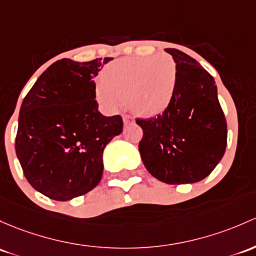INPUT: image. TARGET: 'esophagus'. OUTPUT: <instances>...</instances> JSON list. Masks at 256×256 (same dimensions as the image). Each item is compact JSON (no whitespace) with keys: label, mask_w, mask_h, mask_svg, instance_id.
<instances>
[{"label":"esophagus","mask_w":256,"mask_h":256,"mask_svg":"<svg viewBox=\"0 0 256 256\" xmlns=\"http://www.w3.org/2000/svg\"><path fill=\"white\" fill-rule=\"evenodd\" d=\"M122 119H124V124H125V125H128V124L134 122V118L130 116V115H124Z\"/></svg>","instance_id":"esophagus-1"}]
</instances>
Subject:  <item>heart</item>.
Returning <instances> with one entry per match:
<instances>
[{
    "label": "heart",
    "instance_id": "b5f03b06",
    "mask_svg": "<svg viewBox=\"0 0 256 256\" xmlns=\"http://www.w3.org/2000/svg\"><path fill=\"white\" fill-rule=\"evenodd\" d=\"M178 66L169 55L120 58L102 71L96 96L108 112H116L128 99L136 114L154 118L176 98Z\"/></svg>",
    "mask_w": 256,
    "mask_h": 256
}]
</instances>
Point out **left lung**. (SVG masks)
Returning <instances> with one entry per match:
<instances>
[{"label":"left lung","instance_id":"8db88e82","mask_svg":"<svg viewBox=\"0 0 256 256\" xmlns=\"http://www.w3.org/2000/svg\"><path fill=\"white\" fill-rule=\"evenodd\" d=\"M166 52L178 66L176 98L157 118L136 120L144 131L138 150L147 170L160 182H198L224 154L227 122L214 77L182 51Z\"/></svg>","mask_w":256,"mask_h":256}]
</instances>
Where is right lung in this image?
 <instances>
[{
	"label": "right lung",
	"mask_w": 256,
	"mask_h": 256,
	"mask_svg": "<svg viewBox=\"0 0 256 256\" xmlns=\"http://www.w3.org/2000/svg\"><path fill=\"white\" fill-rule=\"evenodd\" d=\"M112 58H62L48 67L23 99L16 153L29 184L67 201L99 184L103 150L122 132L120 115L98 112L94 78Z\"/></svg>",
	"instance_id": "1"
}]
</instances>
